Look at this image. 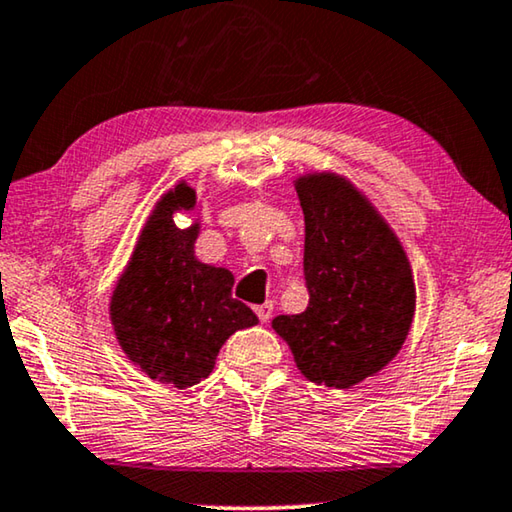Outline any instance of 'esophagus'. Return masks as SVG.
Returning a JSON list of instances; mask_svg holds the SVG:
<instances>
[{
	"label": "esophagus",
	"mask_w": 512,
	"mask_h": 512,
	"mask_svg": "<svg viewBox=\"0 0 512 512\" xmlns=\"http://www.w3.org/2000/svg\"><path fill=\"white\" fill-rule=\"evenodd\" d=\"M255 312H257L259 322L266 324V322H269V319H271V315H273V303L266 301V303H262V305H257Z\"/></svg>",
	"instance_id": "obj_1"
}]
</instances>
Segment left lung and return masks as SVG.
Here are the masks:
<instances>
[{"label": "left lung", "mask_w": 512, "mask_h": 512, "mask_svg": "<svg viewBox=\"0 0 512 512\" xmlns=\"http://www.w3.org/2000/svg\"><path fill=\"white\" fill-rule=\"evenodd\" d=\"M296 193L308 308L276 317L273 329L310 381L349 388L400 352L414 319V278L391 227L352 183L312 174L296 181Z\"/></svg>", "instance_id": "1"}]
</instances>
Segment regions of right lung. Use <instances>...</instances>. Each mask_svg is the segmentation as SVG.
I'll return each instance as SVG.
<instances>
[{"label": "right lung", "mask_w": 512, "mask_h": 512, "mask_svg": "<svg viewBox=\"0 0 512 512\" xmlns=\"http://www.w3.org/2000/svg\"><path fill=\"white\" fill-rule=\"evenodd\" d=\"M193 207L195 190L186 183L156 204L110 303L126 356L174 388L200 384L225 340L257 324L255 312L232 299V273L197 262V225H174V211Z\"/></svg>", "instance_id": "add662e5"}]
</instances>
